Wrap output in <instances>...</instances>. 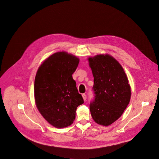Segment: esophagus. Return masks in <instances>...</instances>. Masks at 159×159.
<instances>
[{
    "instance_id": "34e87169",
    "label": "esophagus",
    "mask_w": 159,
    "mask_h": 159,
    "mask_svg": "<svg viewBox=\"0 0 159 159\" xmlns=\"http://www.w3.org/2000/svg\"><path fill=\"white\" fill-rule=\"evenodd\" d=\"M82 97H83V99L84 101H85L87 99V95L85 94H82Z\"/></svg>"
}]
</instances>
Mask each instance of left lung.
I'll return each mask as SVG.
<instances>
[{
  "label": "left lung",
  "instance_id": "1",
  "mask_svg": "<svg viewBox=\"0 0 159 159\" xmlns=\"http://www.w3.org/2000/svg\"><path fill=\"white\" fill-rule=\"evenodd\" d=\"M88 60L94 82V99L90 104L91 116L96 123L109 126L126 108L131 88L123 68L111 56L98 54Z\"/></svg>",
  "mask_w": 159,
  "mask_h": 159
}]
</instances>
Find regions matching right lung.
Here are the masks:
<instances>
[{
	"label": "right lung",
	"instance_id": "right-lung-1",
	"mask_svg": "<svg viewBox=\"0 0 159 159\" xmlns=\"http://www.w3.org/2000/svg\"><path fill=\"white\" fill-rule=\"evenodd\" d=\"M79 61L71 54L58 52L45 60L37 70L35 103L43 118L56 128L71 125L77 107L84 102L72 76Z\"/></svg>",
	"mask_w": 159,
	"mask_h": 159
}]
</instances>
